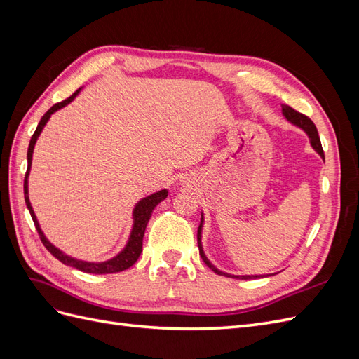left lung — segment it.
Listing matches in <instances>:
<instances>
[{
  "mask_svg": "<svg viewBox=\"0 0 359 359\" xmlns=\"http://www.w3.org/2000/svg\"><path fill=\"white\" fill-rule=\"evenodd\" d=\"M281 114H283V116L287 119V121L293 126L299 127L301 130H304L306 132V135L309 136L310 139V144L313 147V149L316 151V153L323 158L325 161V156H323V149H322V144H320V139H319V135H318V128L316 126L313 124L311 119L306 115H302L299 112H297L295 109H292L290 106L287 104H281ZM202 227H203V212L201 214V224L198 227V247H199V255L202 257L203 262L208 265V268H211L215 274L219 276H224V277H231V278H238V280H252V278H259V277H268V274H262V276H233V274H229V273H224V271H220L219 268H217L215 265H212L210 262V259L206 257L205 252H203V247H202Z\"/></svg>",
  "mask_w": 359,
  "mask_h": 359,
  "instance_id": "1",
  "label": "left lung"
}]
</instances>
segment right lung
Here are the masks:
<instances>
[{"label":"right lung","mask_w":359,"mask_h":359,"mask_svg":"<svg viewBox=\"0 0 359 359\" xmlns=\"http://www.w3.org/2000/svg\"><path fill=\"white\" fill-rule=\"evenodd\" d=\"M81 90L82 88H79L73 95H70L67 100L53 104L50 109L41 116L40 123H39V126L36 128V132H34V135H32V137L29 140V147H28V153H27L28 169H27V173H25V181H24L25 203H27V208H28V211H29V214L32 217V222H34V224L37 227V232L40 235L41 243L45 244V247L49 250V252L53 256H55L60 260V262H62L64 265L73 266V268L79 269V271H83V273H88V274H112V273H119V271H124V269L130 268L139 259L140 253H142V241H144V233H145V229H147V224H148V222L151 219V214H153L156 206L161 201H165L168 198V190L166 189H163V190H160L157 193L149 194V196H147V198H142L135 205L133 214H132L133 215V226H132V231H130L128 240H127L124 248L118 255H115L114 257L107 259V260H103V262H86V260L72 257V256L66 255L64 252H61L58 247L53 245L48 240V238L45 236V233H43L41 227L39 224L37 217L34 214V210H32V206H31L29 196H28V177H29L31 163H32V153H34V147H36L37 139H39V136L41 133V130L45 128V126L48 124L50 115L55 114L60 109H62V107L67 106L69 103H72L74 100V97L81 93Z\"/></svg>","instance_id":"obj_1"}]
</instances>
